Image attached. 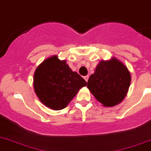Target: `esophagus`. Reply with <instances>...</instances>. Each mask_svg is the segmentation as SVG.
<instances>
[{
  "label": "esophagus",
  "mask_w": 151,
  "mask_h": 151,
  "mask_svg": "<svg viewBox=\"0 0 151 151\" xmlns=\"http://www.w3.org/2000/svg\"><path fill=\"white\" fill-rule=\"evenodd\" d=\"M88 78H89V77H88V76H85V77H84V79H85V80H86V82H88Z\"/></svg>",
  "instance_id": "1"
}]
</instances>
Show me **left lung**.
I'll return each instance as SVG.
<instances>
[{
    "label": "left lung",
    "instance_id": "8db88e82",
    "mask_svg": "<svg viewBox=\"0 0 151 151\" xmlns=\"http://www.w3.org/2000/svg\"><path fill=\"white\" fill-rule=\"evenodd\" d=\"M131 74L127 67L116 58L101 61L87 83L88 88L105 107L122 102L129 88Z\"/></svg>",
    "mask_w": 151,
    "mask_h": 151
}]
</instances>
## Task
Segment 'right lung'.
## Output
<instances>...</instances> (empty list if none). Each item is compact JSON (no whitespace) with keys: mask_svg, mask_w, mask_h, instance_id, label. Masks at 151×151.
Wrapping results in <instances>:
<instances>
[{"mask_svg":"<svg viewBox=\"0 0 151 151\" xmlns=\"http://www.w3.org/2000/svg\"><path fill=\"white\" fill-rule=\"evenodd\" d=\"M87 83L71 71L65 60L53 56L43 61L34 75V88L39 99L53 110L65 108Z\"/></svg>","mask_w":151,"mask_h":151,"instance_id":"obj_1","label":"right lung"}]
</instances>
